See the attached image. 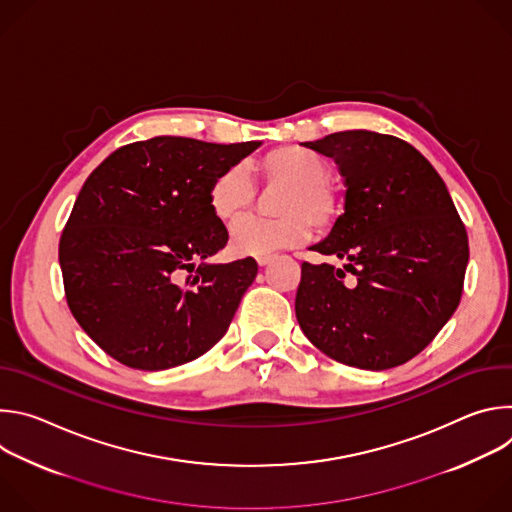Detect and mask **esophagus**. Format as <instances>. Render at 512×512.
<instances>
[{"label": "esophagus", "mask_w": 512, "mask_h": 512, "mask_svg": "<svg viewBox=\"0 0 512 512\" xmlns=\"http://www.w3.org/2000/svg\"><path fill=\"white\" fill-rule=\"evenodd\" d=\"M273 261V257L271 255H265V257H257V265L259 267H265V265H269Z\"/></svg>", "instance_id": "1"}]
</instances>
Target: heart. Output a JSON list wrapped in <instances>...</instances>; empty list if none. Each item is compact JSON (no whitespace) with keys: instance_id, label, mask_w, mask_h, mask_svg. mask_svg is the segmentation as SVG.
<instances>
[{"instance_id":"1","label":"heart","mask_w":512,"mask_h":512,"mask_svg":"<svg viewBox=\"0 0 512 512\" xmlns=\"http://www.w3.org/2000/svg\"><path fill=\"white\" fill-rule=\"evenodd\" d=\"M265 188H281L273 200L279 218H245L233 227L229 249L237 257H265L304 243L312 229L328 231L340 214L336 190L328 184L330 168L314 152L285 145L261 162ZM255 184L241 164L218 172L208 186V206L216 221H237L255 204Z\"/></svg>"}]
</instances>
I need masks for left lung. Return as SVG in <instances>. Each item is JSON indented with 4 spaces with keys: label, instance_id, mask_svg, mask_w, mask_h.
<instances>
[{
    "label": "left lung",
    "instance_id": "left-lung-1",
    "mask_svg": "<svg viewBox=\"0 0 512 512\" xmlns=\"http://www.w3.org/2000/svg\"><path fill=\"white\" fill-rule=\"evenodd\" d=\"M302 145L336 162L346 194L344 214L312 247L344 265H302L300 328L348 367H399L460 304L466 227L444 180L411 143L352 129Z\"/></svg>",
    "mask_w": 512,
    "mask_h": 512
}]
</instances>
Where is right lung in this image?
Masks as SVG:
<instances>
[{
	"label": "right lung",
	"instance_id": "1",
	"mask_svg": "<svg viewBox=\"0 0 512 512\" xmlns=\"http://www.w3.org/2000/svg\"><path fill=\"white\" fill-rule=\"evenodd\" d=\"M259 145L160 135L123 145L83 184L58 245L64 294L125 367H178L229 330L257 263L208 261L229 241L208 186Z\"/></svg>",
	"mask_w": 512,
	"mask_h": 512
}]
</instances>
